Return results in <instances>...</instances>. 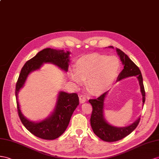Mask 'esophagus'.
I'll return each instance as SVG.
<instances>
[{"instance_id": "esophagus-1", "label": "esophagus", "mask_w": 159, "mask_h": 159, "mask_svg": "<svg viewBox=\"0 0 159 159\" xmlns=\"http://www.w3.org/2000/svg\"><path fill=\"white\" fill-rule=\"evenodd\" d=\"M79 101H80V103H84L85 101H87L86 97H85V96L83 94H81L79 95Z\"/></svg>"}]
</instances>
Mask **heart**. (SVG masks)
I'll return each mask as SVG.
<instances>
[{
  "label": "heart",
  "instance_id": "obj_1",
  "mask_svg": "<svg viewBox=\"0 0 159 159\" xmlns=\"http://www.w3.org/2000/svg\"><path fill=\"white\" fill-rule=\"evenodd\" d=\"M76 69L70 71V79L77 84L87 80V87L93 95L102 94L116 80L120 70V61L116 56L91 54L76 62Z\"/></svg>",
  "mask_w": 159,
  "mask_h": 159
}]
</instances>
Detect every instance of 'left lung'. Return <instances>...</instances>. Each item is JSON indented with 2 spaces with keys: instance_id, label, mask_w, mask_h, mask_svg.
<instances>
[{
  "instance_id": "obj_1",
  "label": "left lung",
  "mask_w": 159,
  "mask_h": 159,
  "mask_svg": "<svg viewBox=\"0 0 159 159\" xmlns=\"http://www.w3.org/2000/svg\"><path fill=\"white\" fill-rule=\"evenodd\" d=\"M111 47V46H110ZM117 54H119L120 59L124 64V69L120 72L117 80H120L128 76H136L139 80L140 90L142 95V102H145V91L143 84V79L141 72L134 62L129 58V57L125 54L120 49H117ZM107 91L103 93L97 99H89V101L92 105L93 111L91 116V125L93 132L101 140L112 142L120 140L125 138L133 132L139 124L140 118L139 117L136 121L127 127L117 128L108 124L103 117V105L105 97Z\"/></svg>"
}]
</instances>
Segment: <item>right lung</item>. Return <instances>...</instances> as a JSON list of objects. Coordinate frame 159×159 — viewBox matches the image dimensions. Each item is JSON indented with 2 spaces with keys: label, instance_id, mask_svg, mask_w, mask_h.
<instances>
[{
  "label": "right lung",
  "instance_id": "obj_1",
  "mask_svg": "<svg viewBox=\"0 0 159 159\" xmlns=\"http://www.w3.org/2000/svg\"><path fill=\"white\" fill-rule=\"evenodd\" d=\"M70 52L46 48L38 52L31 58L21 68L15 87V96L17 99V111L19 118L23 125L34 136L44 140H54L64 132L67 128L71 116L79 103L76 93H69L61 91L59 93L56 106L52 115L48 119L35 123L26 119L19 108L17 94L25 83L28 75L32 71L38 70L44 62H50L68 71Z\"/></svg>",
  "mask_w": 159,
  "mask_h": 159
}]
</instances>
